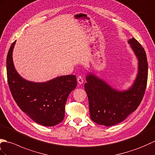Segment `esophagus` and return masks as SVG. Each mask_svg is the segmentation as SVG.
<instances>
[{
    "label": "esophagus",
    "mask_w": 155,
    "mask_h": 155,
    "mask_svg": "<svg viewBox=\"0 0 155 155\" xmlns=\"http://www.w3.org/2000/svg\"><path fill=\"white\" fill-rule=\"evenodd\" d=\"M77 80H78V82L80 84H82L84 83V79H83V78H82L81 76H78V78H77Z\"/></svg>",
    "instance_id": "obj_1"
}]
</instances>
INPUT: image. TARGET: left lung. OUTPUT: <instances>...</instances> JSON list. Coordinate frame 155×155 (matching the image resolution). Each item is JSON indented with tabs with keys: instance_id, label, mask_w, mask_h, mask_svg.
Masks as SVG:
<instances>
[{
	"instance_id": "obj_1",
	"label": "left lung",
	"mask_w": 155,
	"mask_h": 155,
	"mask_svg": "<svg viewBox=\"0 0 155 155\" xmlns=\"http://www.w3.org/2000/svg\"><path fill=\"white\" fill-rule=\"evenodd\" d=\"M128 44L138 60V71L128 89L120 91L91 72H88L85 84L90 117L98 125L113 126L122 122L140 105L145 94L148 77L145 51L138 41L130 38Z\"/></svg>"
}]
</instances>
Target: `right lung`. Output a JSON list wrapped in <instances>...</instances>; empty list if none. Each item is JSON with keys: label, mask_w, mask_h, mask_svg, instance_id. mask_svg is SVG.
Instances as JSON below:
<instances>
[{"label": "right lung", "mask_w": 155, "mask_h": 155, "mask_svg": "<svg viewBox=\"0 0 155 155\" xmlns=\"http://www.w3.org/2000/svg\"><path fill=\"white\" fill-rule=\"evenodd\" d=\"M14 42L6 58V71L12 97L20 109L38 124L55 126L63 121L69 95L76 87L74 75H61L45 82L26 80L14 66Z\"/></svg>", "instance_id": "obj_1"}]
</instances>
